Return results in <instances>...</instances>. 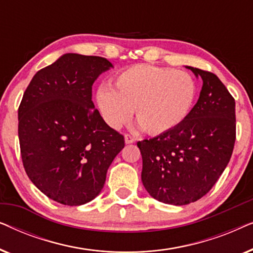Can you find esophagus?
I'll return each instance as SVG.
<instances>
[{"mask_svg":"<svg viewBox=\"0 0 253 253\" xmlns=\"http://www.w3.org/2000/svg\"><path fill=\"white\" fill-rule=\"evenodd\" d=\"M124 139H126V144H132L136 141V138L131 136V134H126V136H124Z\"/></svg>","mask_w":253,"mask_h":253,"instance_id":"1","label":"esophagus"}]
</instances>
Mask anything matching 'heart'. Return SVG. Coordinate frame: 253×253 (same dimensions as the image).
Here are the masks:
<instances>
[{"label": "heart", "mask_w": 253, "mask_h": 253, "mask_svg": "<svg viewBox=\"0 0 253 253\" xmlns=\"http://www.w3.org/2000/svg\"><path fill=\"white\" fill-rule=\"evenodd\" d=\"M197 94L193 77L171 68L137 64L121 71L110 86H100L96 103L112 127H120L132 115L150 134L178 126L191 112Z\"/></svg>", "instance_id": "b5f03b06"}]
</instances>
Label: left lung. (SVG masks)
Here are the masks:
<instances>
[{"mask_svg": "<svg viewBox=\"0 0 253 253\" xmlns=\"http://www.w3.org/2000/svg\"><path fill=\"white\" fill-rule=\"evenodd\" d=\"M186 68L203 79L195 107L175 129L137 143L146 191L176 206L197 202L213 188L236 139L235 99L226 86L212 72Z\"/></svg>", "mask_w": 253, "mask_h": 253, "instance_id": "obj_1", "label": "left lung"}]
</instances>
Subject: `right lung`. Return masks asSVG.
<instances>
[{"label": "right lung", "mask_w": 253, "mask_h": 253, "mask_svg": "<svg viewBox=\"0 0 253 253\" xmlns=\"http://www.w3.org/2000/svg\"><path fill=\"white\" fill-rule=\"evenodd\" d=\"M113 64L100 56L64 54L34 75L18 108L24 168L48 198L68 206L101 192L124 137L94 109L92 85Z\"/></svg>", "instance_id": "add662e5"}]
</instances>
